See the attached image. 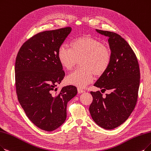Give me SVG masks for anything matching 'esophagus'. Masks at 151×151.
I'll list each match as a JSON object with an SVG mask.
<instances>
[{
    "label": "esophagus",
    "mask_w": 151,
    "mask_h": 151,
    "mask_svg": "<svg viewBox=\"0 0 151 151\" xmlns=\"http://www.w3.org/2000/svg\"><path fill=\"white\" fill-rule=\"evenodd\" d=\"M77 90H78V93H82L85 92V90H83V89L81 88H77Z\"/></svg>",
    "instance_id": "esophagus-1"
}]
</instances>
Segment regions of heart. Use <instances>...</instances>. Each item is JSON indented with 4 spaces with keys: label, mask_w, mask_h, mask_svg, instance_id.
I'll list each match as a JSON object with an SVG mask.
<instances>
[{
    "label": "heart",
    "mask_w": 151,
    "mask_h": 151,
    "mask_svg": "<svg viewBox=\"0 0 151 151\" xmlns=\"http://www.w3.org/2000/svg\"><path fill=\"white\" fill-rule=\"evenodd\" d=\"M70 46H60L57 56L59 63L68 70L73 69L81 60L82 68L71 72L66 78L71 85L83 87L93 82L95 74L102 75L109 67L111 51L99 40L88 35L81 36L72 40Z\"/></svg>",
    "instance_id": "heart-1"
}]
</instances>
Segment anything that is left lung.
Segmentation results:
<instances>
[{"mask_svg": "<svg viewBox=\"0 0 151 151\" xmlns=\"http://www.w3.org/2000/svg\"><path fill=\"white\" fill-rule=\"evenodd\" d=\"M96 31L108 37L111 59L108 69L94 86L111 92L104 98L100 91L90 92L93 101L89 111L99 126L113 129L122 124L134 109L140 82L139 66L133 50L121 36L104 30Z\"/></svg>", "mask_w": 151, "mask_h": 151, "instance_id": "8db88e82", "label": "left lung"}]
</instances>
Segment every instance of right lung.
I'll return each mask as SVG.
<instances>
[{"mask_svg": "<svg viewBox=\"0 0 151 151\" xmlns=\"http://www.w3.org/2000/svg\"><path fill=\"white\" fill-rule=\"evenodd\" d=\"M72 30L65 27L40 32L25 42L15 65L16 92L26 115L39 128L52 131L66 119L68 101L77 95L74 86L57 92L65 72L57 56Z\"/></svg>", "mask_w": 151, "mask_h": 151, "instance_id": "add662e5", "label": "right lung"}]
</instances>
